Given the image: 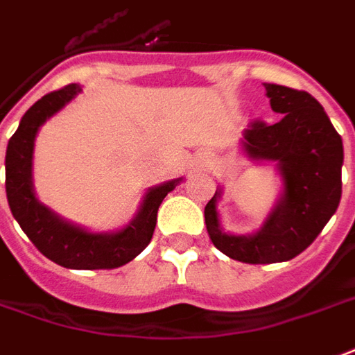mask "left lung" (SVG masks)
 <instances>
[{
  "label": "left lung",
  "instance_id": "8db88e82",
  "mask_svg": "<svg viewBox=\"0 0 355 355\" xmlns=\"http://www.w3.org/2000/svg\"><path fill=\"white\" fill-rule=\"evenodd\" d=\"M265 89L282 119L274 124L253 121L242 134V149L253 160L276 162L284 181L280 200L259 231L248 236L221 229V189L204 208L214 245L250 265L282 263L304 252L337 211L343 195V138L320 102L304 90L282 85L265 83Z\"/></svg>",
  "mask_w": 355,
  "mask_h": 355
}]
</instances>
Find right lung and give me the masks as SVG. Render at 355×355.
Instances as JSON below:
<instances>
[{
  "label": "right lung",
  "mask_w": 355,
  "mask_h": 355,
  "mask_svg": "<svg viewBox=\"0 0 355 355\" xmlns=\"http://www.w3.org/2000/svg\"><path fill=\"white\" fill-rule=\"evenodd\" d=\"M81 92L79 85H68L45 94L20 119L5 155V191L20 229L46 259L77 270L117 268L130 263L151 242L157 211L164 196L174 191L181 178L151 187L138 214L124 229L115 232H90L62 219L37 200L33 193V141L40 126Z\"/></svg>",
  "instance_id": "obj_1"
}]
</instances>
